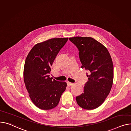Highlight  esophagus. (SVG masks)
<instances>
[{
  "instance_id": "34e87169",
  "label": "esophagus",
  "mask_w": 131,
  "mask_h": 131,
  "mask_svg": "<svg viewBox=\"0 0 131 131\" xmlns=\"http://www.w3.org/2000/svg\"><path fill=\"white\" fill-rule=\"evenodd\" d=\"M67 84L68 86H71L72 85H73V83H71V82H67Z\"/></svg>"
}]
</instances>
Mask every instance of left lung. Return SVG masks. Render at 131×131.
<instances>
[{
	"label": "left lung",
	"instance_id": "8db88e82",
	"mask_svg": "<svg viewBox=\"0 0 131 131\" xmlns=\"http://www.w3.org/2000/svg\"><path fill=\"white\" fill-rule=\"evenodd\" d=\"M69 39L79 51L82 67L90 73L84 93L76 96V102L83 108L95 109L105 101L113 85L114 71L111 55L105 46L92 37H75Z\"/></svg>",
	"mask_w": 131,
	"mask_h": 131
}]
</instances>
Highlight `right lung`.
Segmentation results:
<instances>
[{"label": "right lung", "mask_w": 131, "mask_h": 131, "mask_svg": "<svg viewBox=\"0 0 131 131\" xmlns=\"http://www.w3.org/2000/svg\"><path fill=\"white\" fill-rule=\"evenodd\" d=\"M68 38L48 39L35 45L26 57L24 80L33 103L41 110L55 107L67 84L50 77V66Z\"/></svg>", "instance_id": "obj_1"}]
</instances>
